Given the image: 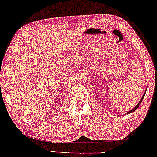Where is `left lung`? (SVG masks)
<instances>
[{"mask_svg": "<svg viewBox=\"0 0 157 157\" xmlns=\"http://www.w3.org/2000/svg\"><path fill=\"white\" fill-rule=\"evenodd\" d=\"M145 94H146V91H145V92H144V95H143V97H141V100H140V101H139V102H138V103L137 104V105H136V107H134V108H133V109H131V110H130L129 112H128V113H126V114H127V115H128V114H130V113H133V112H134V111H135V110H136V109L138 108V106H139V105H140V104H141V101H142V100H143L144 97V96H145Z\"/></svg>", "mask_w": 157, "mask_h": 157, "instance_id": "1", "label": "left lung"}]
</instances>
